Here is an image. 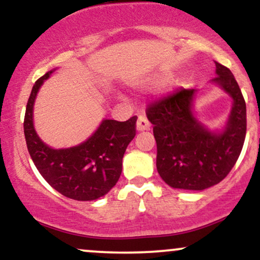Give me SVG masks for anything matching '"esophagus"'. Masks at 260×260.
Returning <instances> with one entry per match:
<instances>
[{"label":"esophagus","instance_id":"34e87169","mask_svg":"<svg viewBox=\"0 0 260 260\" xmlns=\"http://www.w3.org/2000/svg\"><path fill=\"white\" fill-rule=\"evenodd\" d=\"M137 129L140 131H149L150 129V122L148 121L147 117L144 116H139L138 121H137Z\"/></svg>","mask_w":260,"mask_h":260}]
</instances>
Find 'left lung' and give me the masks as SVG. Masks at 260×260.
I'll use <instances>...</instances> for the list:
<instances>
[{"mask_svg": "<svg viewBox=\"0 0 260 260\" xmlns=\"http://www.w3.org/2000/svg\"><path fill=\"white\" fill-rule=\"evenodd\" d=\"M217 83L234 99L222 133L209 132L192 113L194 89L180 88L151 101L147 110L156 140V169L172 188L203 190L221 182L242 151L247 131L246 101L234 74L215 62Z\"/></svg>", "mask_w": 260, "mask_h": 260, "instance_id": "obj_1", "label": "left lung"}]
</instances>
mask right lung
I'll return each instance as SVG.
<instances>
[{
	"label": "right lung",
	"mask_w": 260,
	"mask_h": 260,
	"mask_svg": "<svg viewBox=\"0 0 260 260\" xmlns=\"http://www.w3.org/2000/svg\"><path fill=\"white\" fill-rule=\"evenodd\" d=\"M51 73L35 82L26 104L24 136L28 151L45 181L57 192L74 201H94L117 183L124 151L136 136L137 116L124 122L104 120L96 132L78 147H47L32 126V106L39 88Z\"/></svg>",
	"instance_id": "add662e5"
}]
</instances>
